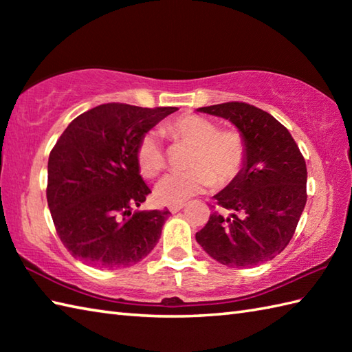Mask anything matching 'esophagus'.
Listing matches in <instances>:
<instances>
[{
    "mask_svg": "<svg viewBox=\"0 0 352 352\" xmlns=\"http://www.w3.org/2000/svg\"><path fill=\"white\" fill-rule=\"evenodd\" d=\"M184 203H182V204H172V206H169V212L170 213H177V212H180L182 208H184Z\"/></svg>",
    "mask_w": 352,
    "mask_h": 352,
    "instance_id": "obj_1",
    "label": "esophagus"
}]
</instances>
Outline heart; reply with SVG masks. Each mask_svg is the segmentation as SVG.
I'll return each mask as SVG.
<instances>
[{"mask_svg":"<svg viewBox=\"0 0 352 352\" xmlns=\"http://www.w3.org/2000/svg\"><path fill=\"white\" fill-rule=\"evenodd\" d=\"M174 145L190 146L182 174L168 175L155 189L162 204H182L212 189L223 188L242 174L248 162V144L237 129L219 130L218 122L201 115H182L163 129ZM136 163L145 178H154L166 168V155L153 133L142 134L136 145Z\"/></svg>","mask_w":352,"mask_h":352,"instance_id":"b5f03b06","label":"heart"}]
</instances>
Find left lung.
Masks as SVG:
<instances>
[{"label":"left lung","mask_w":352,"mask_h":352,"mask_svg":"<svg viewBox=\"0 0 352 352\" xmlns=\"http://www.w3.org/2000/svg\"><path fill=\"white\" fill-rule=\"evenodd\" d=\"M233 122L248 144V162L219 192L216 210L197 241L230 267H251L286 248L307 203V166L289 130L267 111L242 101L201 107ZM214 207V206H212Z\"/></svg>","instance_id":"8db88e82"}]
</instances>
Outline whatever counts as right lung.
<instances>
[{
  "label": "right lung",
  "mask_w": 352,
  "mask_h": 352,
  "mask_svg": "<svg viewBox=\"0 0 352 352\" xmlns=\"http://www.w3.org/2000/svg\"><path fill=\"white\" fill-rule=\"evenodd\" d=\"M175 110L107 102L66 126L50 153L47 201L72 257L119 269L153 251L169 210L133 212L151 193L139 174L136 145Z\"/></svg>",
  "instance_id": "obj_1"
}]
</instances>
